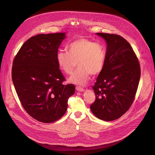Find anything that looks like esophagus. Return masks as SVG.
I'll return each instance as SVG.
<instances>
[{
  "label": "esophagus",
  "mask_w": 155,
  "mask_h": 155,
  "mask_svg": "<svg viewBox=\"0 0 155 155\" xmlns=\"http://www.w3.org/2000/svg\"><path fill=\"white\" fill-rule=\"evenodd\" d=\"M76 89L78 91H79V92H83L84 91V88L81 87H79V86H76Z\"/></svg>",
  "instance_id": "obj_1"
}]
</instances>
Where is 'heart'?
<instances>
[{
	"instance_id": "obj_1",
	"label": "heart",
	"mask_w": 155,
	"mask_h": 155,
	"mask_svg": "<svg viewBox=\"0 0 155 155\" xmlns=\"http://www.w3.org/2000/svg\"><path fill=\"white\" fill-rule=\"evenodd\" d=\"M68 51L59 50L57 62L62 71L71 74L78 65V69L69 81L78 85H84L92 76L99 74L104 67L105 50L100 43L84 37L75 39L68 46Z\"/></svg>"
}]
</instances>
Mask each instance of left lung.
<instances>
[{
	"mask_svg": "<svg viewBox=\"0 0 155 155\" xmlns=\"http://www.w3.org/2000/svg\"><path fill=\"white\" fill-rule=\"evenodd\" d=\"M107 43L104 68L92 87L96 100L92 113L104 121L118 119L135 98L140 78V65L130 45L117 34L97 33Z\"/></svg>",
	"mask_w": 155,
	"mask_h": 155,
	"instance_id": "obj_1",
	"label": "left lung"
}]
</instances>
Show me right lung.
<instances>
[{
    "mask_svg": "<svg viewBox=\"0 0 155 155\" xmlns=\"http://www.w3.org/2000/svg\"><path fill=\"white\" fill-rule=\"evenodd\" d=\"M65 33L39 34L22 45L13 61L12 76L25 110L43 123L57 121L67 109L68 98L75 92L57 62L58 48Z\"/></svg>",
    "mask_w": 155,
    "mask_h": 155,
    "instance_id": "obj_1",
    "label": "right lung"
}]
</instances>
